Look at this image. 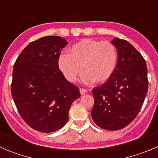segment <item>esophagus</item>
Returning <instances> with one entry per match:
<instances>
[{
    "label": "esophagus",
    "instance_id": "esophagus-1",
    "mask_svg": "<svg viewBox=\"0 0 158 158\" xmlns=\"http://www.w3.org/2000/svg\"><path fill=\"white\" fill-rule=\"evenodd\" d=\"M80 93H81V95L85 94V93H87V89H82V88H81V89H80Z\"/></svg>",
    "mask_w": 158,
    "mask_h": 158
}]
</instances>
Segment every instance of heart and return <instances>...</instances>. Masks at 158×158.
Here are the masks:
<instances>
[{
	"label": "heart",
	"mask_w": 158,
	"mask_h": 158,
	"mask_svg": "<svg viewBox=\"0 0 158 158\" xmlns=\"http://www.w3.org/2000/svg\"><path fill=\"white\" fill-rule=\"evenodd\" d=\"M118 54L109 41L84 39L69 48V54L58 58V67L66 80L74 82L83 71L82 83H104L113 75L117 66Z\"/></svg>",
	"instance_id": "1"
}]
</instances>
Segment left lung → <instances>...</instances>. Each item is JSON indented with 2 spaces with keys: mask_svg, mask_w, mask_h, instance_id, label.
Instances as JSON below:
<instances>
[{
  "mask_svg": "<svg viewBox=\"0 0 158 158\" xmlns=\"http://www.w3.org/2000/svg\"><path fill=\"white\" fill-rule=\"evenodd\" d=\"M118 62L112 76L93 89L92 118L100 128L118 131L129 125L139 114L148 91L147 67L142 54L127 40L111 41Z\"/></svg>",
  "mask_w": 158,
  "mask_h": 158,
  "instance_id": "left-lung-1",
  "label": "left lung"
}]
</instances>
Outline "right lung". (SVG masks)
Here are the masks:
<instances>
[{"label":"right lung","mask_w":158,"mask_h":158,"mask_svg":"<svg viewBox=\"0 0 158 158\" xmlns=\"http://www.w3.org/2000/svg\"><path fill=\"white\" fill-rule=\"evenodd\" d=\"M67 44L60 36L40 38L29 43L14 64V103L26 123L43 133L65 126L71 104L81 96L79 89L58 68L60 53Z\"/></svg>","instance_id":"1"}]
</instances>
